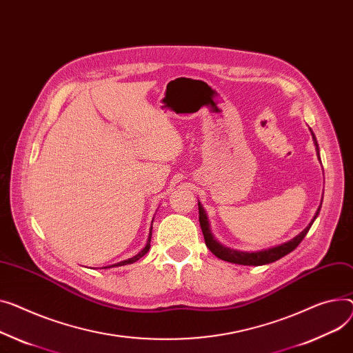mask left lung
<instances>
[{
    "label": "left lung",
    "mask_w": 353,
    "mask_h": 353,
    "mask_svg": "<svg viewBox=\"0 0 353 353\" xmlns=\"http://www.w3.org/2000/svg\"><path fill=\"white\" fill-rule=\"evenodd\" d=\"M311 133H312V130H311ZM312 137H314V143L316 146L318 159L321 160L318 143H316V139H315L314 133H312ZM319 210H321V205H319L318 211L315 213L312 221L307 225V228L302 230L296 237H294L292 240H290V241H287L284 244H281V245L271 247V248L261 250V251H255V252H245V251H239V250H231L228 247L221 245L213 237V234H211V231H210V224H208L205 210L203 208L200 201H199V221H200V227H201V231H203V236H204V241H205L207 248L211 252H213L217 258H220V260L227 261V263H232V264H240V265H264V264L274 263V261L279 260V258L285 256L287 254H290L291 251H294L299 245V243L303 240V237L308 234V231H310L311 225L314 224L315 219L318 217Z\"/></svg>",
    "instance_id": "obj_1"
}]
</instances>
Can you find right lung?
Returning a JSON list of instances; mask_svg holds the SVG:
<instances>
[{
    "label": "right lung",
    "instance_id": "right-lung-1",
    "mask_svg": "<svg viewBox=\"0 0 353 353\" xmlns=\"http://www.w3.org/2000/svg\"><path fill=\"white\" fill-rule=\"evenodd\" d=\"M150 240H152V228H150V234H149V239H148V243H146V247L140 251L139 254H136L134 256H132V258H129V260H125V261H121V263H117V264H112V265H108V267H103V268H112V267H122V265H128V264H133V263H136L137 260H140V258H142L145 254H148V251H149V248H150Z\"/></svg>",
    "mask_w": 353,
    "mask_h": 353
}]
</instances>
